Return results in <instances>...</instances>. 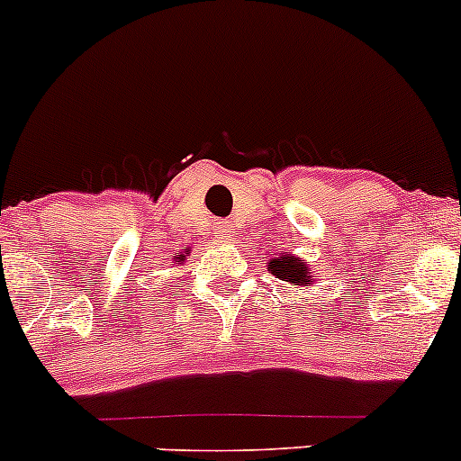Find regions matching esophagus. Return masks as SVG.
I'll return each instance as SVG.
<instances>
[{"mask_svg":"<svg viewBox=\"0 0 461 461\" xmlns=\"http://www.w3.org/2000/svg\"><path fill=\"white\" fill-rule=\"evenodd\" d=\"M213 234H216L218 239H225V236L230 234V225H227L225 221H216V225H213Z\"/></svg>","mask_w":461,"mask_h":461,"instance_id":"esophagus-1","label":"esophagus"}]
</instances>
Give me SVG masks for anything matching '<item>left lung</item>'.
<instances>
[{"mask_svg":"<svg viewBox=\"0 0 461 461\" xmlns=\"http://www.w3.org/2000/svg\"><path fill=\"white\" fill-rule=\"evenodd\" d=\"M270 272L281 281H290L294 285H303L308 279V267L303 266L299 258L293 257H279L270 261Z\"/></svg>","mask_w":461,"mask_h":461,"instance_id":"8db88e82","label":"left lung"}]
</instances>
